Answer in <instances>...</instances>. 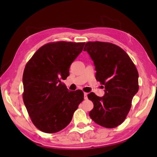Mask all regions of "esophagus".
<instances>
[{
  "label": "esophagus",
  "mask_w": 157,
  "mask_h": 157,
  "mask_svg": "<svg viewBox=\"0 0 157 157\" xmlns=\"http://www.w3.org/2000/svg\"><path fill=\"white\" fill-rule=\"evenodd\" d=\"M84 99H88V93H86V92L84 93Z\"/></svg>",
  "instance_id": "1"
}]
</instances>
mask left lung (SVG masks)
<instances>
[{
	"mask_svg": "<svg viewBox=\"0 0 157 157\" xmlns=\"http://www.w3.org/2000/svg\"><path fill=\"white\" fill-rule=\"evenodd\" d=\"M87 51L96 67V78L105 86L101 98L94 92L88 98L94 103L89 115L98 124L113 128L124 121L138 92V72L134 63L121 47L110 42H88Z\"/></svg>",
	"mask_w": 157,
	"mask_h": 157,
	"instance_id": "8db88e82",
	"label": "left lung"
}]
</instances>
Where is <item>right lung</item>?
Returning <instances> with one entry per match:
<instances>
[{"label":"right lung","mask_w":157,"mask_h":157,"mask_svg":"<svg viewBox=\"0 0 157 157\" xmlns=\"http://www.w3.org/2000/svg\"><path fill=\"white\" fill-rule=\"evenodd\" d=\"M85 42L47 43L27 63L23 74V99L32 122L40 131L53 134L67 126L84 99L80 90L69 91L61 80L83 50Z\"/></svg>","instance_id":"right-lung-1"}]
</instances>
